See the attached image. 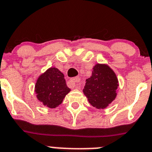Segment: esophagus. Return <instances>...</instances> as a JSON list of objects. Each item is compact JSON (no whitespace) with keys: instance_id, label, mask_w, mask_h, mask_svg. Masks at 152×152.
Masks as SVG:
<instances>
[{"instance_id":"1","label":"esophagus","mask_w":152,"mask_h":152,"mask_svg":"<svg viewBox=\"0 0 152 152\" xmlns=\"http://www.w3.org/2000/svg\"><path fill=\"white\" fill-rule=\"evenodd\" d=\"M80 82V79L79 77H75L73 79L69 80V85L71 87H76L78 88L79 83Z\"/></svg>"}]
</instances>
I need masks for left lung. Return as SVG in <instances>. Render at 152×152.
<instances>
[{"label":"left lung","instance_id":"obj_1","mask_svg":"<svg viewBox=\"0 0 152 152\" xmlns=\"http://www.w3.org/2000/svg\"><path fill=\"white\" fill-rule=\"evenodd\" d=\"M119 86L115 72L106 64H96L92 76L86 80L83 94L88 101L96 109H105L117 96Z\"/></svg>","mask_w":152,"mask_h":152}]
</instances>
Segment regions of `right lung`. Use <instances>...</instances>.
I'll return each instance as SVG.
<instances>
[{
    "label": "right lung",
    "mask_w": 152,
    "mask_h": 152,
    "mask_svg": "<svg viewBox=\"0 0 152 152\" xmlns=\"http://www.w3.org/2000/svg\"><path fill=\"white\" fill-rule=\"evenodd\" d=\"M35 91L37 98L44 106L56 108L60 105L66 94L70 92L64 75L57 68L51 67L37 80Z\"/></svg>",
    "instance_id": "obj_1"
}]
</instances>
